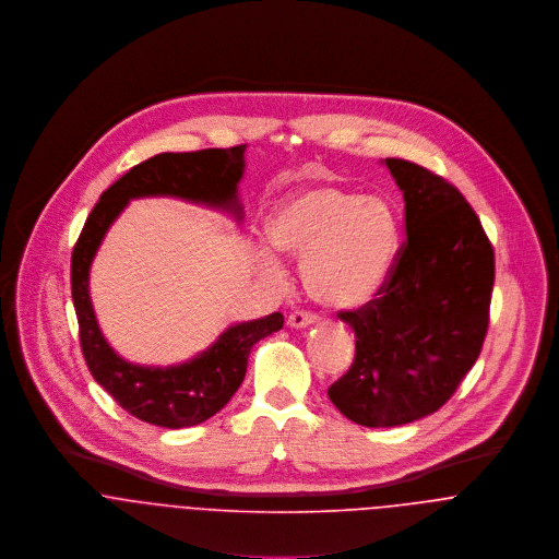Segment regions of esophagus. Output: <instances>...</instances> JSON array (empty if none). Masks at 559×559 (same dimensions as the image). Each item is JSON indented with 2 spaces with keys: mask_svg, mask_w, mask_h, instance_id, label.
Masks as SVG:
<instances>
[{
  "mask_svg": "<svg viewBox=\"0 0 559 559\" xmlns=\"http://www.w3.org/2000/svg\"><path fill=\"white\" fill-rule=\"evenodd\" d=\"M286 322H288L290 326H295V329H304V326H308V324L317 322V317H314V314H310V312H304V310H295V312H290V314H288Z\"/></svg>",
  "mask_w": 559,
  "mask_h": 559,
  "instance_id": "1",
  "label": "esophagus"
}]
</instances>
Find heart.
I'll list each match as a JSON object with an SVG mask.
<instances>
[{
    "instance_id": "1",
    "label": "heart",
    "mask_w": 559,
    "mask_h": 559,
    "mask_svg": "<svg viewBox=\"0 0 559 559\" xmlns=\"http://www.w3.org/2000/svg\"><path fill=\"white\" fill-rule=\"evenodd\" d=\"M266 239L282 253L304 255L301 282L317 304L348 310L370 301L388 280L399 251V222L383 200L319 185L275 206ZM262 264L277 269L269 253Z\"/></svg>"
}]
</instances>
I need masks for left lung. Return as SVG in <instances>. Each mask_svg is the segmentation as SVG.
<instances>
[{
  "label": "left lung",
  "instance_id": "left-lung-1",
  "mask_svg": "<svg viewBox=\"0 0 559 559\" xmlns=\"http://www.w3.org/2000/svg\"><path fill=\"white\" fill-rule=\"evenodd\" d=\"M385 163L406 237L374 299L337 312L355 331V359L326 392L370 428L415 421L454 396L481 350L495 282L492 242L465 195L413 160Z\"/></svg>",
  "mask_w": 559,
  "mask_h": 559
}]
</instances>
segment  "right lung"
<instances>
[{
  "instance_id": "obj_1",
  "label": "right lung",
  "mask_w": 559,
  "mask_h": 559,
  "mask_svg": "<svg viewBox=\"0 0 559 559\" xmlns=\"http://www.w3.org/2000/svg\"><path fill=\"white\" fill-rule=\"evenodd\" d=\"M242 146L206 148L195 153H163L138 163L118 178L85 219L71 258V290L80 322L81 353L94 381L133 417L185 428L202 424L228 404L239 390L251 346L280 331L284 317L235 324L195 359L171 368L133 366L105 342L90 304L87 275L92 258L111 222L131 198L176 195L224 209H237V182L242 176Z\"/></svg>"
}]
</instances>
